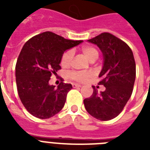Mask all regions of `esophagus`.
<instances>
[{"label": "esophagus", "mask_w": 150, "mask_h": 150, "mask_svg": "<svg viewBox=\"0 0 150 150\" xmlns=\"http://www.w3.org/2000/svg\"><path fill=\"white\" fill-rule=\"evenodd\" d=\"M72 86L73 88H76V87H81L82 86H81L80 84H77V83H73Z\"/></svg>", "instance_id": "1"}]
</instances>
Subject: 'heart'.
Returning a JSON list of instances; mask_svg holds the SVG:
<instances>
[{
  "label": "heart",
  "instance_id": "obj_1",
  "mask_svg": "<svg viewBox=\"0 0 150 150\" xmlns=\"http://www.w3.org/2000/svg\"><path fill=\"white\" fill-rule=\"evenodd\" d=\"M82 53L89 60L90 62L93 61H96V59L98 58L99 53L98 50H96V48L91 46H85L82 47ZM73 57V52L71 50H68L64 54L62 58H61V65L64 67H67V66L70 65L71 61L72 60ZM71 79L77 81H86L91 76V74L89 72H71L69 75Z\"/></svg>",
  "mask_w": 150,
  "mask_h": 150
}]
</instances>
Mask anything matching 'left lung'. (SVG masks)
Returning <instances> with one entry per match:
<instances>
[{"instance_id": "1", "label": "left lung", "mask_w": 150, "mask_h": 150, "mask_svg": "<svg viewBox=\"0 0 150 150\" xmlns=\"http://www.w3.org/2000/svg\"><path fill=\"white\" fill-rule=\"evenodd\" d=\"M87 41L102 52L103 63L99 84L103 85L106 89L99 93L93 86L92 96L83 101L85 108L95 118L109 121L122 111L132 96L136 73L135 59L125 42L108 33Z\"/></svg>"}]
</instances>
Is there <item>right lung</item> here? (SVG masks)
I'll use <instances>...</instances> for the list:
<instances>
[{"label":"right lung","instance_id":"1","mask_svg":"<svg viewBox=\"0 0 150 150\" xmlns=\"http://www.w3.org/2000/svg\"><path fill=\"white\" fill-rule=\"evenodd\" d=\"M45 32L28 40L15 66L18 93L25 109L36 117L50 118L61 111L71 84H49L52 74L61 69L64 53L82 43Z\"/></svg>","mask_w":150,"mask_h":150}]
</instances>
